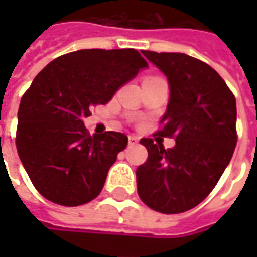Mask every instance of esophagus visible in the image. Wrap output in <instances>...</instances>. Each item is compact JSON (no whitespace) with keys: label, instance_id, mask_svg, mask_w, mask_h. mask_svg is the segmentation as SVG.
I'll return each instance as SVG.
<instances>
[{"label":"esophagus","instance_id":"esophagus-1","mask_svg":"<svg viewBox=\"0 0 257 257\" xmlns=\"http://www.w3.org/2000/svg\"><path fill=\"white\" fill-rule=\"evenodd\" d=\"M137 143H139V137H137V136H133V134L128 136V144H130V146H133V144Z\"/></svg>","mask_w":257,"mask_h":257}]
</instances>
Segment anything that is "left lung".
Listing matches in <instances>:
<instances>
[{
  "mask_svg": "<svg viewBox=\"0 0 257 257\" xmlns=\"http://www.w3.org/2000/svg\"><path fill=\"white\" fill-rule=\"evenodd\" d=\"M142 53L169 80L167 111L156 134L173 137L176 146L164 149L157 139L140 140L149 157L136 170L137 193L156 212H187L210 194L232 159L236 98L217 71L194 57Z\"/></svg>",
  "mask_w": 257,
  "mask_h": 257,
  "instance_id": "1",
  "label": "left lung"
}]
</instances>
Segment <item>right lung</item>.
<instances>
[{"label": "right lung", "instance_id": "right-lung-1", "mask_svg": "<svg viewBox=\"0 0 257 257\" xmlns=\"http://www.w3.org/2000/svg\"><path fill=\"white\" fill-rule=\"evenodd\" d=\"M147 61L134 48L78 50L61 55L37 74L18 108L17 152L37 192L61 206L91 202L127 136H90L84 117L107 104Z\"/></svg>", "mask_w": 257, "mask_h": 257}]
</instances>
